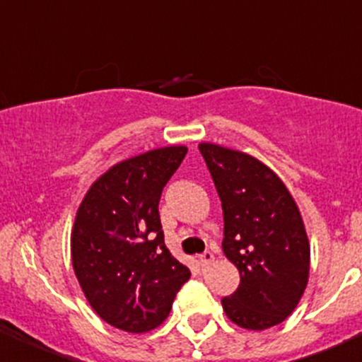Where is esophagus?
I'll return each mask as SVG.
<instances>
[{
	"mask_svg": "<svg viewBox=\"0 0 362 362\" xmlns=\"http://www.w3.org/2000/svg\"><path fill=\"white\" fill-rule=\"evenodd\" d=\"M214 259H215V255L211 254L210 250H206V252H203L202 255H199V264L208 266V264H211V262H214Z\"/></svg>",
	"mask_w": 362,
	"mask_h": 362,
	"instance_id": "1",
	"label": "esophagus"
}]
</instances>
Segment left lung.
<instances>
[{
    "instance_id": "left-lung-1",
    "label": "left lung",
    "mask_w": 362,
    "mask_h": 362,
    "mask_svg": "<svg viewBox=\"0 0 362 362\" xmlns=\"http://www.w3.org/2000/svg\"><path fill=\"white\" fill-rule=\"evenodd\" d=\"M199 152L222 203V250L240 272L238 289L222 298V308L240 327L268 329L294 312L308 282L301 214L261 160L214 144H202Z\"/></svg>"
}]
</instances>
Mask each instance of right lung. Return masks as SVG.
I'll return each mask as SVG.
<instances>
[{"mask_svg":"<svg viewBox=\"0 0 362 362\" xmlns=\"http://www.w3.org/2000/svg\"><path fill=\"white\" fill-rule=\"evenodd\" d=\"M187 148L164 147L115 164L76 211L71 261L94 312L117 329L147 333L191 276L164 245L159 199Z\"/></svg>","mask_w":362,"mask_h":362,"instance_id":"obj_1","label":"right lung"}]
</instances>
